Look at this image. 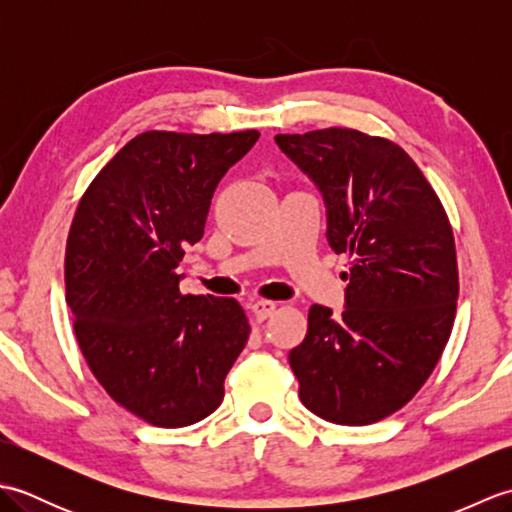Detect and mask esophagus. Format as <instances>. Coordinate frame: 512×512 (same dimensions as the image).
<instances>
[{
    "instance_id": "obj_1",
    "label": "esophagus",
    "mask_w": 512,
    "mask_h": 512,
    "mask_svg": "<svg viewBox=\"0 0 512 512\" xmlns=\"http://www.w3.org/2000/svg\"><path fill=\"white\" fill-rule=\"evenodd\" d=\"M250 310H253V314H255V319H257V321H264V319H268L270 314H273V312L277 310V303H275V301H266V299H262V301H255L253 306H250Z\"/></svg>"
}]
</instances>
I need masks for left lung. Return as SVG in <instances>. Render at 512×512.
Here are the masks:
<instances>
[{"label": "left lung", "instance_id": "1", "mask_svg": "<svg viewBox=\"0 0 512 512\" xmlns=\"http://www.w3.org/2000/svg\"><path fill=\"white\" fill-rule=\"evenodd\" d=\"M317 184L328 242L347 253L345 310L312 306L290 367L319 418L363 427L418 394L447 345L458 308V257L447 211L405 149L358 129L277 134Z\"/></svg>", "mask_w": 512, "mask_h": 512}]
</instances>
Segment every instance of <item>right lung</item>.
<instances>
[{
  "instance_id": "add662e5",
  "label": "right lung",
  "mask_w": 512,
  "mask_h": 512,
  "mask_svg": "<svg viewBox=\"0 0 512 512\" xmlns=\"http://www.w3.org/2000/svg\"><path fill=\"white\" fill-rule=\"evenodd\" d=\"M233 134H138L85 189L65 246V301L90 372L154 427H189L224 398L250 325L231 297L182 295L217 182L257 143Z\"/></svg>"
}]
</instances>
